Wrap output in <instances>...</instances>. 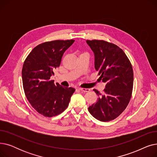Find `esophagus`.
I'll use <instances>...</instances> for the list:
<instances>
[{
	"label": "esophagus",
	"mask_w": 157,
	"mask_h": 157,
	"mask_svg": "<svg viewBox=\"0 0 157 157\" xmlns=\"http://www.w3.org/2000/svg\"><path fill=\"white\" fill-rule=\"evenodd\" d=\"M78 89L82 92H88L90 91V89L89 88H78Z\"/></svg>",
	"instance_id": "1"
}]
</instances>
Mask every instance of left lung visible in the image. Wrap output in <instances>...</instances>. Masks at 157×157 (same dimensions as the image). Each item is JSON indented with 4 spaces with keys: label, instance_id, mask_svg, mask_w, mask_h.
Instances as JSON below:
<instances>
[{
    "label": "left lung",
    "instance_id": "obj_1",
    "mask_svg": "<svg viewBox=\"0 0 157 157\" xmlns=\"http://www.w3.org/2000/svg\"><path fill=\"white\" fill-rule=\"evenodd\" d=\"M94 53L95 68L105 83L104 94L94 89L98 98L88 111L97 120L106 122L117 118L128 105L134 83L132 66L122 49L103 40H87Z\"/></svg>",
    "mask_w": 157,
    "mask_h": 157
}]
</instances>
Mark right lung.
<instances>
[{"label":"right lung","mask_w":157,"mask_h":157,"mask_svg":"<svg viewBox=\"0 0 157 157\" xmlns=\"http://www.w3.org/2000/svg\"><path fill=\"white\" fill-rule=\"evenodd\" d=\"M74 40H56L40 44L24 62L22 81L25 94L31 105L46 117H55L69 105L75 89L54 84L50 78L60 66L62 57Z\"/></svg>","instance_id":"obj_1"}]
</instances>
